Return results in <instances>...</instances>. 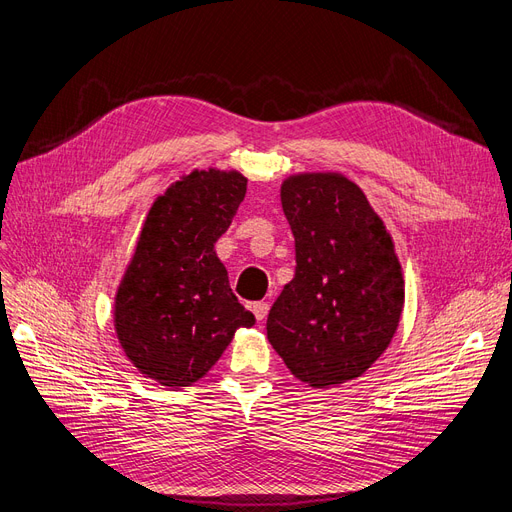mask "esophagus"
<instances>
[{"label": "esophagus", "instance_id": "esophagus-1", "mask_svg": "<svg viewBox=\"0 0 512 512\" xmlns=\"http://www.w3.org/2000/svg\"><path fill=\"white\" fill-rule=\"evenodd\" d=\"M268 310H270V306H268V301H253L251 304V312L255 314V318L257 320H263L268 316Z\"/></svg>", "mask_w": 512, "mask_h": 512}]
</instances>
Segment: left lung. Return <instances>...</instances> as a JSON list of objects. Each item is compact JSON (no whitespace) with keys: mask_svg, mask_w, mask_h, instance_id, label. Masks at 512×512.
I'll use <instances>...</instances> for the list:
<instances>
[{"mask_svg":"<svg viewBox=\"0 0 512 512\" xmlns=\"http://www.w3.org/2000/svg\"><path fill=\"white\" fill-rule=\"evenodd\" d=\"M295 236V276L268 314V339L314 388L363 375L399 327L401 263L363 189L344 175L289 177L280 189Z\"/></svg>","mask_w":512,"mask_h":512,"instance_id":"left-lung-1","label":"left lung"}]
</instances>
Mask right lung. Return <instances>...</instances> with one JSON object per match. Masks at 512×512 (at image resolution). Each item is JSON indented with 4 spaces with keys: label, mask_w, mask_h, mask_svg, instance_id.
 Instances as JSON below:
<instances>
[{
    "label": "right lung",
    "mask_w": 512,
    "mask_h": 512,
    "mask_svg": "<svg viewBox=\"0 0 512 512\" xmlns=\"http://www.w3.org/2000/svg\"><path fill=\"white\" fill-rule=\"evenodd\" d=\"M244 194L236 170H194L149 208L116 295V333L132 365L162 386L198 382L236 329L255 325L215 253Z\"/></svg>",
    "instance_id": "right-lung-1"
}]
</instances>
